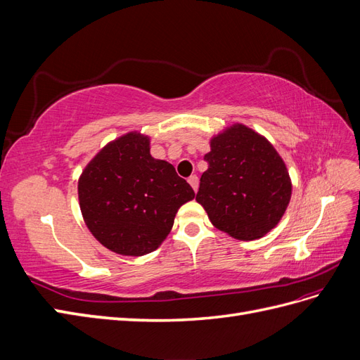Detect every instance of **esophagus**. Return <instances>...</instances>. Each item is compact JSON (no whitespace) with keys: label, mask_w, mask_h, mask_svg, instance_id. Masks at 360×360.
Here are the masks:
<instances>
[{"label":"esophagus","mask_w":360,"mask_h":360,"mask_svg":"<svg viewBox=\"0 0 360 360\" xmlns=\"http://www.w3.org/2000/svg\"><path fill=\"white\" fill-rule=\"evenodd\" d=\"M188 181H189V184L192 186V189L197 192L198 191V177L197 176H191Z\"/></svg>","instance_id":"esophagus-1"}]
</instances>
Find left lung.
Wrapping results in <instances>:
<instances>
[{
	"instance_id": "8db88e82",
	"label": "left lung",
	"mask_w": 360,
	"mask_h": 360,
	"mask_svg": "<svg viewBox=\"0 0 360 360\" xmlns=\"http://www.w3.org/2000/svg\"><path fill=\"white\" fill-rule=\"evenodd\" d=\"M197 201L210 222L237 240H257L279 224L291 198L284 160L269 141L236 123L210 139Z\"/></svg>"
}]
</instances>
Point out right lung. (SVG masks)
<instances>
[{"instance_id":"1","label":"right lung","mask_w":360,"mask_h":360,"mask_svg":"<svg viewBox=\"0 0 360 360\" xmlns=\"http://www.w3.org/2000/svg\"><path fill=\"white\" fill-rule=\"evenodd\" d=\"M90 233L120 255L153 252L169 234L180 207L195 198L191 184L167 160L150 155V138L129 132L108 143L78 181Z\"/></svg>"}]
</instances>
